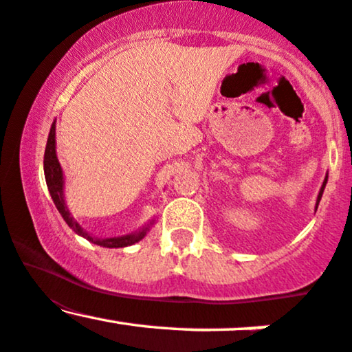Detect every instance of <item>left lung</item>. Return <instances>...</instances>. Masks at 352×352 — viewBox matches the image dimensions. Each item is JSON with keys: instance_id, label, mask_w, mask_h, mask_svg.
Masks as SVG:
<instances>
[{"instance_id": "left-lung-1", "label": "left lung", "mask_w": 352, "mask_h": 352, "mask_svg": "<svg viewBox=\"0 0 352 352\" xmlns=\"http://www.w3.org/2000/svg\"><path fill=\"white\" fill-rule=\"evenodd\" d=\"M326 184H328V175H326V179H324V182H322V185H321V190H319V193H318V199H316V207H314V210H318L319 200H321V197H322V192H324V187H326Z\"/></svg>"}]
</instances>
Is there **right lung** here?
<instances>
[{"label": "right lung", "mask_w": 352, "mask_h": 352, "mask_svg": "<svg viewBox=\"0 0 352 352\" xmlns=\"http://www.w3.org/2000/svg\"><path fill=\"white\" fill-rule=\"evenodd\" d=\"M44 177H46V185L47 190L51 193V199L54 201L56 208L59 210L60 217L64 218L69 228H72V232L78 233L79 236L86 238V240L91 241V243L104 246V248H124V246H131L140 241L142 238L147 235V232L151 230V227L155 223V220L148 221L147 225H144L139 232L134 233H127V235H120V236H111V238H98L92 236L91 233H87L78 221L72 218L69 213V208H67L66 200H64V173L63 168H60V164L58 160V155H56V120L51 125L50 135H47V144H46V151H44Z\"/></svg>", "instance_id": "add662e5"}]
</instances>
